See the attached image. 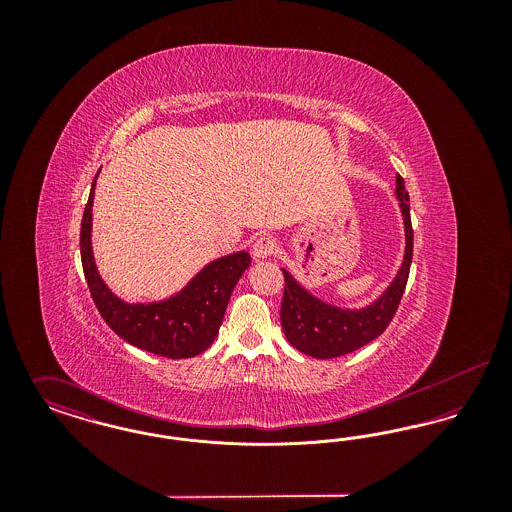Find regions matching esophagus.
I'll list each match as a JSON object with an SVG mask.
<instances>
[{
	"label": "esophagus",
	"mask_w": 512,
	"mask_h": 512,
	"mask_svg": "<svg viewBox=\"0 0 512 512\" xmlns=\"http://www.w3.org/2000/svg\"><path fill=\"white\" fill-rule=\"evenodd\" d=\"M251 251H253V257H255V259H267V257H272V255L278 251V244H276V240L270 238V236H261V238L255 240Z\"/></svg>",
	"instance_id": "obj_1"
}]
</instances>
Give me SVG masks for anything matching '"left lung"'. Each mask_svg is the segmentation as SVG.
<instances>
[{
	"label": "left lung",
	"instance_id": "8db88e82",
	"mask_svg": "<svg viewBox=\"0 0 512 512\" xmlns=\"http://www.w3.org/2000/svg\"><path fill=\"white\" fill-rule=\"evenodd\" d=\"M395 180V194L401 201V213L405 220L407 249L395 280L378 301L361 311H343L318 301L317 297L303 290L293 280L288 270H282L286 284L280 307V322L286 338L297 351L315 359H334L376 340L390 326L391 318L395 317V311L405 292L413 261V224L409 192L405 190V180L401 178V174H397Z\"/></svg>",
	"mask_w": 512,
	"mask_h": 512
}]
</instances>
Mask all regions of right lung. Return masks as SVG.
<instances>
[{"instance_id": "obj_1", "label": "right lung", "mask_w": 512, "mask_h": 512, "mask_svg": "<svg viewBox=\"0 0 512 512\" xmlns=\"http://www.w3.org/2000/svg\"><path fill=\"white\" fill-rule=\"evenodd\" d=\"M96 178L82 217L80 257L99 315L117 336L144 351L169 359L199 355L219 334L234 286L251 265L249 253L240 251L213 261L182 292L167 301L128 305L103 284L94 263L90 236Z\"/></svg>"}]
</instances>
